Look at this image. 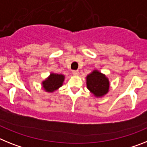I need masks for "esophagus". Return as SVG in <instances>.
Returning <instances> with one entry per match:
<instances>
[{
	"instance_id": "34e87169",
	"label": "esophagus",
	"mask_w": 147,
	"mask_h": 147,
	"mask_svg": "<svg viewBox=\"0 0 147 147\" xmlns=\"http://www.w3.org/2000/svg\"><path fill=\"white\" fill-rule=\"evenodd\" d=\"M72 74L74 75V76H77V75L79 74V71H73Z\"/></svg>"
}]
</instances>
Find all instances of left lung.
<instances>
[{
    "label": "left lung",
    "instance_id": "1",
    "mask_svg": "<svg viewBox=\"0 0 147 147\" xmlns=\"http://www.w3.org/2000/svg\"><path fill=\"white\" fill-rule=\"evenodd\" d=\"M86 86L95 97L100 98L107 94L109 91V80L98 70H94L86 76Z\"/></svg>",
    "mask_w": 147,
    "mask_h": 147
}]
</instances>
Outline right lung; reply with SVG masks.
I'll return each instance as SVG.
<instances>
[{"instance_id":"add662e5","label":"right lung","mask_w":147,"mask_h":147,"mask_svg":"<svg viewBox=\"0 0 147 147\" xmlns=\"http://www.w3.org/2000/svg\"><path fill=\"white\" fill-rule=\"evenodd\" d=\"M65 78V75L51 73L47 78L41 82L42 88L46 92L53 93L62 86Z\"/></svg>"}]
</instances>
